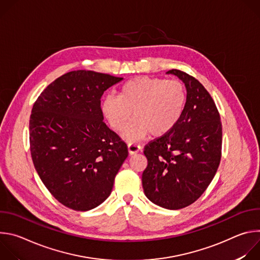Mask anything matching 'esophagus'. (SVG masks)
I'll return each instance as SVG.
<instances>
[{
	"instance_id": "esophagus-1",
	"label": "esophagus",
	"mask_w": 260,
	"mask_h": 260,
	"mask_svg": "<svg viewBox=\"0 0 260 260\" xmlns=\"http://www.w3.org/2000/svg\"><path fill=\"white\" fill-rule=\"evenodd\" d=\"M127 149H128V153H129L131 155H133V154H135V153H137V152L140 151L141 147H140V145H138L137 143H129V144L127 145Z\"/></svg>"
}]
</instances>
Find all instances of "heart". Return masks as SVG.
I'll return each instance as SVG.
<instances>
[{"instance_id": "b5f03b06", "label": "heart", "mask_w": 260, "mask_h": 260, "mask_svg": "<svg viewBox=\"0 0 260 260\" xmlns=\"http://www.w3.org/2000/svg\"><path fill=\"white\" fill-rule=\"evenodd\" d=\"M187 102V91L178 79L136 77L121 85L118 95L102 102V112L115 132H121L132 118L123 137L132 142L150 133L161 137L180 121Z\"/></svg>"}]
</instances>
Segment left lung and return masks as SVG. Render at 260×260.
Instances as JSON below:
<instances>
[{
    "instance_id": "left-lung-1",
    "label": "left lung",
    "mask_w": 260,
    "mask_h": 260,
    "mask_svg": "<svg viewBox=\"0 0 260 260\" xmlns=\"http://www.w3.org/2000/svg\"><path fill=\"white\" fill-rule=\"evenodd\" d=\"M187 90L178 124L148 143V165L142 175L145 196L170 210L193 204L208 188L221 159L222 124L217 107L203 84L180 70H170Z\"/></svg>"
}]
</instances>
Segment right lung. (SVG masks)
Returning <instances> with one entry per match:
<instances>
[{
    "label": "right lung",
    "instance_id": "add662e5",
    "mask_svg": "<svg viewBox=\"0 0 260 260\" xmlns=\"http://www.w3.org/2000/svg\"><path fill=\"white\" fill-rule=\"evenodd\" d=\"M123 78L93 71L69 72L35 102L30 155L40 179L63 206L88 211L111 193L128 155L126 144L103 121L101 98Z\"/></svg>",
    "mask_w": 260,
    "mask_h": 260
}]
</instances>
